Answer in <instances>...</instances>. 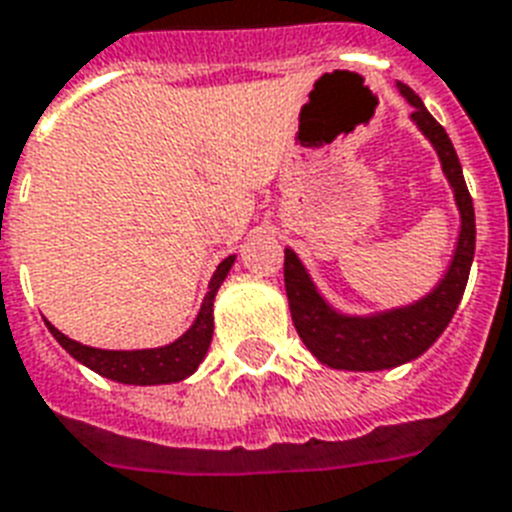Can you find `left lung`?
Segmentation results:
<instances>
[{
  "label": "left lung",
  "mask_w": 512,
  "mask_h": 512,
  "mask_svg": "<svg viewBox=\"0 0 512 512\" xmlns=\"http://www.w3.org/2000/svg\"><path fill=\"white\" fill-rule=\"evenodd\" d=\"M397 89L407 105L413 107L410 120L434 147L444 178L452 189L460 215L458 242L452 249L450 265L431 292L407 305L368 315L342 313L339 307L331 305L315 286L297 252L289 247L284 249V284L294 328L307 350L336 371H389L421 357L444 334V328L458 310L476 252V215L458 152L447 131L426 110L421 97L405 83H397Z\"/></svg>",
  "instance_id": "8db88e82"
}]
</instances>
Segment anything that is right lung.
<instances>
[{"instance_id": "1", "label": "right lung", "mask_w": 512, "mask_h": 512, "mask_svg": "<svg viewBox=\"0 0 512 512\" xmlns=\"http://www.w3.org/2000/svg\"><path fill=\"white\" fill-rule=\"evenodd\" d=\"M236 263V255H228L223 263L215 268L207 294L202 299L197 318L186 328L184 334L178 336L176 342L165 344V347H149V350H99L89 347L76 339H70L62 331L47 321L49 334L62 344V350L70 352L78 363L91 368L99 376L112 378L118 384L131 386H155V384H178L197 371L199 363L205 360L210 342H213V302L218 294L220 284L226 281L228 270Z\"/></svg>"}]
</instances>
